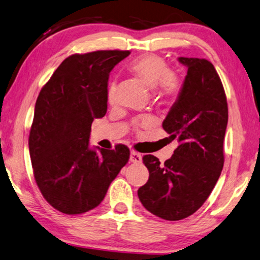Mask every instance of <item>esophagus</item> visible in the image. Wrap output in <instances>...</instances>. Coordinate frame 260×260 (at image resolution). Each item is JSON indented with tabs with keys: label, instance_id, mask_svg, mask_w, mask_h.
<instances>
[{
	"label": "esophagus",
	"instance_id": "esophagus-1",
	"mask_svg": "<svg viewBox=\"0 0 260 260\" xmlns=\"http://www.w3.org/2000/svg\"><path fill=\"white\" fill-rule=\"evenodd\" d=\"M141 160H142L141 153H138L136 151H131L130 152V161H131V163H141Z\"/></svg>",
	"mask_w": 260,
	"mask_h": 260
}]
</instances>
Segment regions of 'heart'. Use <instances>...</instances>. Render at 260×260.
I'll list each match as a JSON object with an SVG mask.
<instances>
[{
  "mask_svg": "<svg viewBox=\"0 0 260 260\" xmlns=\"http://www.w3.org/2000/svg\"><path fill=\"white\" fill-rule=\"evenodd\" d=\"M131 74L145 82L149 88H155L156 95L159 99H174L182 89V80L175 71L169 70L164 58L155 54H145L135 58L127 64ZM116 83L110 82L108 86V101L115 102Z\"/></svg>",
  "mask_w": 260,
  "mask_h": 260,
  "instance_id": "heart-1",
  "label": "heart"
}]
</instances>
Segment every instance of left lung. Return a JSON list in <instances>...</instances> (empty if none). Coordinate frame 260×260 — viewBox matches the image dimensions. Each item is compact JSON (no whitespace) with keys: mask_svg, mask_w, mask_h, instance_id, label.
Returning a JSON list of instances; mask_svg holds the SVG:
<instances>
[{"mask_svg":"<svg viewBox=\"0 0 260 260\" xmlns=\"http://www.w3.org/2000/svg\"><path fill=\"white\" fill-rule=\"evenodd\" d=\"M178 61L187 74L163 129L178 138L179 145L163 164L152 155L143 157L149 179L137 192L148 211L167 220L191 216L211 193L223 170L229 118L226 96L212 63L189 57Z\"/></svg>","mask_w":260,"mask_h":260,"instance_id":"8db88e82","label":"left lung"}]
</instances>
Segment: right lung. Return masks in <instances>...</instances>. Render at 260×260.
Segmentation results:
<instances>
[{"mask_svg":"<svg viewBox=\"0 0 260 260\" xmlns=\"http://www.w3.org/2000/svg\"><path fill=\"white\" fill-rule=\"evenodd\" d=\"M130 51L99 50L67 57L41 89L29 135L34 177L52 208L67 214L95 209L127 163L130 150L89 146L93 118L108 109V80Z\"/></svg>","mask_w":260,"mask_h":260,"instance_id":"add662e5","label":"right lung"}]
</instances>
